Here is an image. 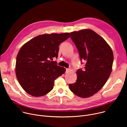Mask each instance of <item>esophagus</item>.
<instances>
[{"mask_svg": "<svg viewBox=\"0 0 127 127\" xmlns=\"http://www.w3.org/2000/svg\"><path fill=\"white\" fill-rule=\"evenodd\" d=\"M70 71V68L66 69V73H68V72H69Z\"/></svg>", "mask_w": 127, "mask_h": 127, "instance_id": "esophagus-1", "label": "esophagus"}]
</instances>
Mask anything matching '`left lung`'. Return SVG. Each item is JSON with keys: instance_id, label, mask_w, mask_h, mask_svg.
Returning <instances> with one entry per match:
<instances>
[{"instance_id": "1", "label": "left lung", "mask_w": 127, "mask_h": 127, "mask_svg": "<svg viewBox=\"0 0 127 127\" xmlns=\"http://www.w3.org/2000/svg\"><path fill=\"white\" fill-rule=\"evenodd\" d=\"M70 33L78 50L80 60L86 63L83 69L76 71V81L69 84V87L76 95L88 97L97 93L109 78L113 52L106 41L92 30L84 29Z\"/></svg>"}]
</instances>
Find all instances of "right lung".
Returning <instances> with one entry per match:
<instances>
[{
  "label": "right lung",
  "instance_id": "1",
  "mask_svg": "<svg viewBox=\"0 0 127 127\" xmlns=\"http://www.w3.org/2000/svg\"><path fill=\"white\" fill-rule=\"evenodd\" d=\"M70 37L69 32L39 35L24 44L17 54L16 76L28 94L43 96L52 90L54 81L66 71L57 65L59 46Z\"/></svg>",
  "mask_w": 127,
  "mask_h": 127
}]
</instances>
